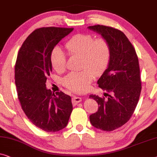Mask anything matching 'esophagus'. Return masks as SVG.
Listing matches in <instances>:
<instances>
[{
    "mask_svg": "<svg viewBox=\"0 0 157 157\" xmlns=\"http://www.w3.org/2000/svg\"><path fill=\"white\" fill-rule=\"evenodd\" d=\"M81 101H82V98H79V97H74V98H72V103L75 104V105L80 102Z\"/></svg>",
    "mask_w": 157,
    "mask_h": 157,
    "instance_id": "34e87169",
    "label": "esophagus"
}]
</instances>
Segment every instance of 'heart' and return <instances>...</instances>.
<instances>
[{
	"mask_svg": "<svg viewBox=\"0 0 157 157\" xmlns=\"http://www.w3.org/2000/svg\"><path fill=\"white\" fill-rule=\"evenodd\" d=\"M70 56H80V67L78 72H71L63 79V84L73 92H82L94 78L107 69L111 57V45L105 37L94 38L91 34H77L65 44ZM66 54L59 48H55L50 54L53 69L63 72L66 67Z\"/></svg>",
	"mask_w": 157,
	"mask_h": 157,
	"instance_id": "heart-1",
	"label": "heart"
}]
</instances>
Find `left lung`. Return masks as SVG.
<instances>
[{"label": "left lung", "instance_id": "1", "mask_svg": "<svg viewBox=\"0 0 157 157\" xmlns=\"http://www.w3.org/2000/svg\"><path fill=\"white\" fill-rule=\"evenodd\" d=\"M90 30L105 37L111 45L108 67L98 79L101 89L108 93L107 99L91 94L98 102V112L90 116L93 127L103 131H113L129 120L140 99L141 84L137 55L132 44L121 30L97 25Z\"/></svg>", "mask_w": 157, "mask_h": 157}]
</instances>
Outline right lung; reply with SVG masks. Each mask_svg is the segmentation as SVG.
<instances>
[{
  "mask_svg": "<svg viewBox=\"0 0 157 157\" xmlns=\"http://www.w3.org/2000/svg\"><path fill=\"white\" fill-rule=\"evenodd\" d=\"M74 28H41L30 34L17 54L15 82L22 109L34 125L56 132L67 126L72 111L70 96L46 89L52 72L50 54L57 43Z\"/></svg>",
  "mask_w": 157,
  "mask_h": 157,
  "instance_id": "obj_1",
  "label": "right lung"
}]
</instances>
